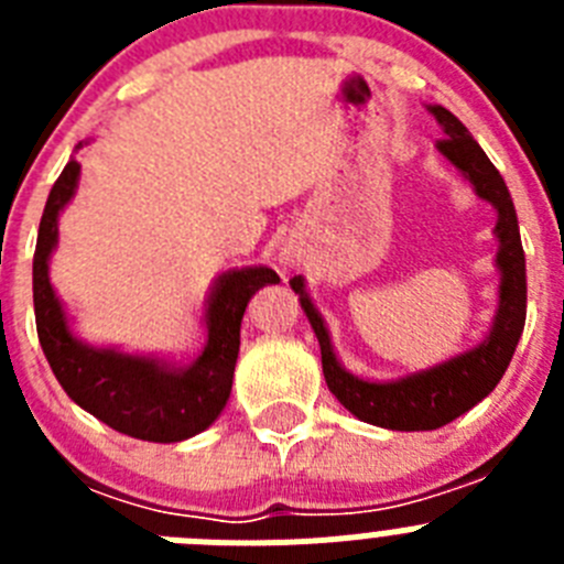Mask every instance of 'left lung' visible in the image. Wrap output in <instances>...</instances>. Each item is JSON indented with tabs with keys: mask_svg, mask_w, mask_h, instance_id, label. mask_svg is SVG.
Segmentation results:
<instances>
[{
	"mask_svg": "<svg viewBox=\"0 0 564 564\" xmlns=\"http://www.w3.org/2000/svg\"><path fill=\"white\" fill-rule=\"evenodd\" d=\"M426 109L435 115V121L443 129L437 152L466 177L477 197L497 212L495 265L500 271V288H497L495 318L486 336L475 347L410 376L392 378V381L358 378L338 361L325 318L313 305L311 293L305 291V279L296 276L291 282L322 347V370H325V381L333 395L358 421L392 432L437 430L480 403L506 376L522 327H525V251H522L520 223H517L514 200L508 194L506 181L495 163L488 161L480 143L449 109L441 104H426Z\"/></svg>",
	"mask_w": 564,
	"mask_h": 564,
	"instance_id": "left-lung-1",
	"label": "left lung"
}]
</instances>
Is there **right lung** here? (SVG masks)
<instances>
[{
    "instance_id": "add662e5",
    "label": "right lung",
    "mask_w": 564,
    "mask_h": 564,
    "mask_svg": "<svg viewBox=\"0 0 564 564\" xmlns=\"http://www.w3.org/2000/svg\"><path fill=\"white\" fill-rule=\"evenodd\" d=\"M84 141L76 149H82ZM82 163L69 158L39 223L33 253V311L50 370L73 401L121 435L152 443H181L208 430L231 395L239 325L253 293L276 285L268 265L223 271L203 305L206 344L186 361L154 352L96 347L73 333L64 302L50 282V257L58 246V217L76 197Z\"/></svg>"
}]
</instances>
